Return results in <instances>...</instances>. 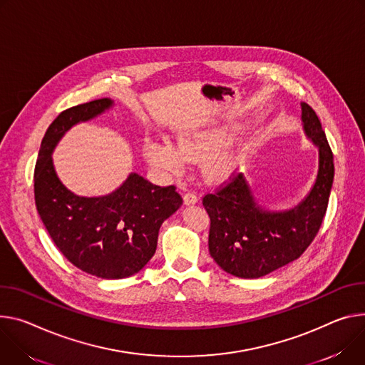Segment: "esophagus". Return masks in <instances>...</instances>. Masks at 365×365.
<instances>
[{"instance_id": "obj_1", "label": "esophagus", "mask_w": 365, "mask_h": 365, "mask_svg": "<svg viewBox=\"0 0 365 365\" xmlns=\"http://www.w3.org/2000/svg\"><path fill=\"white\" fill-rule=\"evenodd\" d=\"M183 202L186 204V205H190V204H196L197 202V195L195 193V192H186L185 195H183Z\"/></svg>"}]
</instances>
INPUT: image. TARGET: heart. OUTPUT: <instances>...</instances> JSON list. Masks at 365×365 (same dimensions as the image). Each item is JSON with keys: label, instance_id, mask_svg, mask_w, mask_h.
<instances>
[{"label": "heart", "instance_id": "obj_1", "mask_svg": "<svg viewBox=\"0 0 365 365\" xmlns=\"http://www.w3.org/2000/svg\"><path fill=\"white\" fill-rule=\"evenodd\" d=\"M225 144L221 130H187L178 137V148L169 140L148 141L144 147L147 160L168 173L180 172L186 161H200L217 154ZM228 161L217 158L207 164V175L212 179L227 173Z\"/></svg>", "mask_w": 365, "mask_h": 365}]
</instances>
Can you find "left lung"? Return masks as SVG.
Listing matches in <instances>:
<instances>
[{
    "label": "left lung",
    "mask_w": 365,
    "mask_h": 365,
    "mask_svg": "<svg viewBox=\"0 0 365 365\" xmlns=\"http://www.w3.org/2000/svg\"><path fill=\"white\" fill-rule=\"evenodd\" d=\"M302 110L306 134L319 145V173L300 205L285 212L263 211L236 172L202 197L210 215V253L231 275H267L300 257L319 233L335 176L334 154L316 112L304 102Z\"/></svg>",
    "instance_id": "left-lung-1"
}]
</instances>
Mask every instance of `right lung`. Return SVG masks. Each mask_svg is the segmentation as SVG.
Returning a JSON list of instances; mask_svg holds the SVG:
<instances>
[{
	"mask_svg": "<svg viewBox=\"0 0 365 365\" xmlns=\"http://www.w3.org/2000/svg\"><path fill=\"white\" fill-rule=\"evenodd\" d=\"M112 106L109 98L62 110L45 132L35 165V202L61 253L78 269L106 279L141 271L157 247L158 230L182 205L176 186H157L132 173L113 193L81 197L65 187L51 153L63 132Z\"/></svg>",
	"mask_w": 365,
	"mask_h": 365,
	"instance_id": "right-lung-1",
	"label": "right lung"
}]
</instances>
